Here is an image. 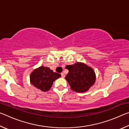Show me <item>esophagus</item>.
Masks as SVG:
<instances>
[{"label": "esophagus", "mask_w": 129, "mask_h": 129, "mask_svg": "<svg viewBox=\"0 0 129 129\" xmlns=\"http://www.w3.org/2000/svg\"><path fill=\"white\" fill-rule=\"evenodd\" d=\"M61 77L62 78H64L65 77V75L64 74V73H61Z\"/></svg>", "instance_id": "obj_1"}]
</instances>
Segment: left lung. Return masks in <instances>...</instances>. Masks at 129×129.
<instances>
[{
    "label": "left lung",
    "mask_w": 129,
    "mask_h": 129,
    "mask_svg": "<svg viewBox=\"0 0 129 129\" xmlns=\"http://www.w3.org/2000/svg\"><path fill=\"white\" fill-rule=\"evenodd\" d=\"M69 73L65 77L71 89L76 92H85L94 84L95 73L91 68L81 62L65 67Z\"/></svg>",
    "instance_id": "obj_1"
}]
</instances>
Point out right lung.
<instances>
[{"label":"right lung","mask_w":129,"mask_h":129,"mask_svg":"<svg viewBox=\"0 0 129 129\" xmlns=\"http://www.w3.org/2000/svg\"><path fill=\"white\" fill-rule=\"evenodd\" d=\"M60 77V74L53 72L49 68L40 67L30 74V81L36 88L47 91L51 89L54 81Z\"/></svg>","instance_id":"right-lung-1"}]
</instances>
